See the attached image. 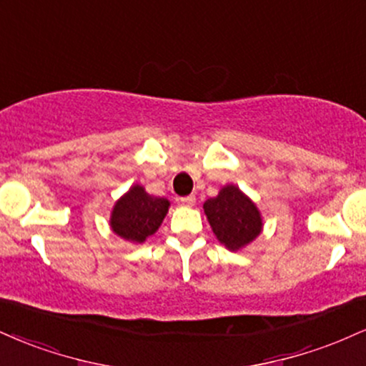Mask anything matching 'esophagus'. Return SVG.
Segmentation results:
<instances>
[{
	"instance_id": "esophagus-1",
	"label": "esophagus",
	"mask_w": 366,
	"mask_h": 366,
	"mask_svg": "<svg viewBox=\"0 0 366 366\" xmlns=\"http://www.w3.org/2000/svg\"><path fill=\"white\" fill-rule=\"evenodd\" d=\"M177 202L182 206H192L196 202V196L191 194V196H184V197H177Z\"/></svg>"
}]
</instances>
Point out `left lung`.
<instances>
[{"label": "left lung", "instance_id": "1", "mask_svg": "<svg viewBox=\"0 0 366 366\" xmlns=\"http://www.w3.org/2000/svg\"><path fill=\"white\" fill-rule=\"evenodd\" d=\"M213 233L228 250H240L262 232V218L252 199L228 184L202 204Z\"/></svg>", "mask_w": 366, "mask_h": 366}]
</instances>
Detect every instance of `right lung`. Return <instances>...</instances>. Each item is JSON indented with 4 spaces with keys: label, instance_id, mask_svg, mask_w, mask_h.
Returning <instances> with one entry per match:
<instances>
[{
    "label": "right lung",
    "instance_id": "right-lung-1",
    "mask_svg": "<svg viewBox=\"0 0 366 366\" xmlns=\"http://www.w3.org/2000/svg\"><path fill=\"white\" fill-rule=\"evenodd\" d=\"M170 202L165 197L149 196L143 186L134 184L114 204L111 228L131 244H143L164 222Z\"/></svg>",
    "mask_w": 366,
    "mask_h": 366
}]
</instances>
